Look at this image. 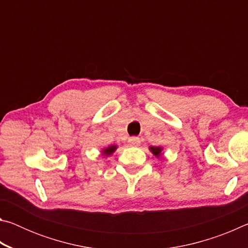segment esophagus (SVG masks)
Instances as JSON below:
<instances>
[{
  "label": "esophagus",
  "instance_id": "1",
  "mask_svg": "<svg viewBox=\"0 0 248 248\" xmlns=\"http://www.w3.org/2000/svg\"><path fill=\"white\" fill-rule=\"evenodd\" d=\"M128 143L131 146H138V145H140V139L138 137H131V138H129Z\"/></svg>",
  "mask_w": 248,
  "mask_h": 248
}]
</instances>
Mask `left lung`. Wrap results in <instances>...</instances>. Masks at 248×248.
Masks as SVG:
<instances>
[{
    "label": "left lung",
    "mask_w": 248,
    "mask_h": 248,
    "mask_svg": "<svg viewBox=\"0 0 248 248\" xmlns=\"http://www.w3.org/2000/svg\"><path fill=\"white\" fill-rule=\"evenodd\" d=\"M150 150H151V152L155 155V156H159V153H161V151H162V149L159 148V146H157V148H155V146H151Z\"/></svg>",
    "instance_id": "left-lung-1"
}]
</instances>
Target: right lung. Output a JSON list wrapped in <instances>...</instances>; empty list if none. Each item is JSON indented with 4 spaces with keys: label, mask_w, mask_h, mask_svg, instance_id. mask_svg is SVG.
<instances>
[{
    "label": "right lung",
    "mask_w": 248,
    "mask_h": 248,
    "mask_svg": "<svg viewBox=\"0 0 248 248\" xmlns=\"http://www.w3.org/2000/svg\"><path fill=\"white\" fill-rule=\"evenodd\" d=\"M116 150V145H111V146H108L107 149L104 150V153L107 154V155H110L111 153H114V151Z\"/></svg>",
    "instance_id": "1"
}]
</instances>
